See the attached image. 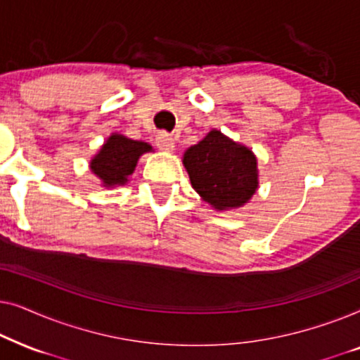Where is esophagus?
<instances>
[{
	"label": "esophagus",
	"instance_id": "esophagus-1",
	"mask_svg": "<svg viewBox=\"0 0 360 360\" xmlns=\"http://www.w3.org/2000/svg\"><path fill=\"white\" fill-rule=\"evenodd\" d=\"M155 146L164 152H174L175 139L170 134H167V132H160V134L155 137Z\"/></svg>",
	"mask_w": 360,
	"mask_h": 360
}]
</instances>
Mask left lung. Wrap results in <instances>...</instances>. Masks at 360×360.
Wrapping results in <instances>:
<instances>
[{"label": "left lung", "instance_id": "obj_1", "mask_svg": "<svg viewBox=\"0 0 360 360\" xmlns=\"http://www.w3.org/2000/svg\"><path fill=\"white\" fill-rule=\"evenodd\" d=\"M193 190L216 211L248 205L259 188L257 157L218 129H211L184 154Z\"/></svg>", "mask_w": 360, "mask_h": 360}]
</instances>
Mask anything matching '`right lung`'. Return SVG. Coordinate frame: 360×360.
Listing matches in <instances>:
<instances>
[{
  "label": "right lung",
  "mask_w": 360,
  "mask_h": 360,
  "mask_svg": "<svg viewBox=\"0 0 360 360\" xmlns=\"http://www.w3.org/2000/svg\"><path fill=\"white\" fill-rule=\"evenodd\" d=\"M147 152H154L152 146L147 142L134 141L117 134V132H112L105 141V144L91 157L90 170L105 188L122 186L134 174L141 155L147 154Z\"/></svg>",
  "instance_id": "add662e5"
}]
</instances>
